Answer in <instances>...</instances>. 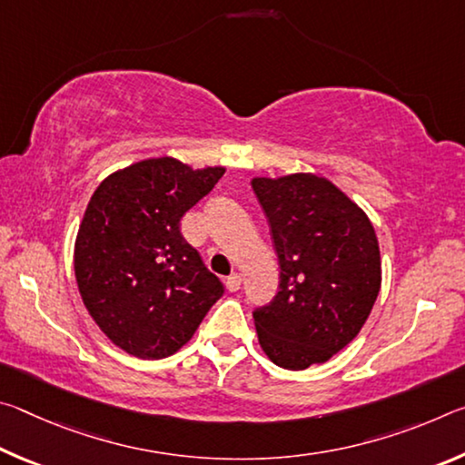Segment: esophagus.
<instances>
[{
	"mask_svg": "<svg viewBox=\"0 0 465 465\" xmlns=\"http://www.w3.org/2000/svg\"><path fill=\"white\" fill-rule=\"evenodd\" d=\"M240 285H242V277H240L238 272H233V274H230V277L225 279V287L230 289V291H238Z\"/></svg>",
	"mask_w": 465,
	"mask_h": 465,
	"instance_id": "esophagus-1",
	"label": "esophagus"
}]
</instances>
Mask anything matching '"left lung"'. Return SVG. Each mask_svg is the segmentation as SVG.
Masks as SVG:
<instances>
[{"mask_svg":"<svg viewBox=\"0 0 465 465\" xmlns=\"http://www.w3.org/2000/svg\"><path fill=\"white\" fill-rule=\"evenodd\" d=\"M269 217L281 281L254 310L258 342L274 365L302 371L342 351L381 287L380 243L365 211L316 174L254 178Z\"/></svg>","mask_w":465,"mask_h":465,"instance_id":"obj_1","label":"left lung"}]
</instances>
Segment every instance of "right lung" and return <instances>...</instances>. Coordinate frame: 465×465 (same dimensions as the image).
Segmentation results:
<instances>
[{
    "mask_svg": "<svg viewBox=\"0 0 465 465\" xmlns=\"http://www.w3.org/2000/svg\"><path fill=\"white\" fill-rule=\"evenodd\" d=\"M223 174L222 166L152 157L113 172L92 194L75 238L77 289L98 328L129 355H174L223 295L180 233V219Z\"/></svg>",
    "mask_w": 465,
    "mask_h": 465,
    "instance_id": "add662e5",
    "label": "right lung"
}]
</instances>
